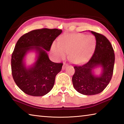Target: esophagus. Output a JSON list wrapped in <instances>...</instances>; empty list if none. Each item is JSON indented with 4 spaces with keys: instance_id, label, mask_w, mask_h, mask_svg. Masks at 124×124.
<instances>
[{
    "instance_id": "34e87169",
    "label": "esophagus",
    "mask_w": 124,
    "mask_h": 124,
    "mask_svg": "<svg viewBox=\"0 0 124 124\" xmlns=\"http://www.w3.org/2000/svg\"><path fill=\"white\" fill-rule=\"evenodd\" d=\"M68 66V64L66 63H64L63 64V66H62V70H64L65 68H66V67Z\"/></svg>"
}]
</instances>
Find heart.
Returning a JSON list of instances; mask_svg holds the SVG:
<instances>
[{"mask_svg": "<svg viewBox=\"0 0 124 124\" xmlns=\"http://www.w3.org/2000/svg\"><path fill=\"white\" fill-rule=\"evenodd\" d=\"M95 37L83 34H66L61 38L59 43H54L52 52L57 58H63L66 53L69 54V59L74 63H83L89 60L95 51Z\"/></svg>", "mask_w": 124, "mask_h": 124, "instance_id": "1", "label": "heart"}]
</instances>
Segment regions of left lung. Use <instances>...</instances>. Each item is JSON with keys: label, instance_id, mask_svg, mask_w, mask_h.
Wrapping results in <instances>:
<instances>
[{"label": "left lung", "instance_id": "8db88e82", "mask_svg": "<svg viewBox=\"0 0 124 124\" xmlns=\"http://www.w3.org/2000/svg\"><path fill=\"white\" fill-rule=\"evenodd\" d=\"M91 32L96 40L95 52L89 62L74 67L72 77L74 89L85 95H96L103 91L112 78L115 62L114 50L108 39L100 33ZM99 66L102 67V73L97 76L93 70Z\"/></svg>", "mask_w": 124, "mask_h": 124}]
</instances>
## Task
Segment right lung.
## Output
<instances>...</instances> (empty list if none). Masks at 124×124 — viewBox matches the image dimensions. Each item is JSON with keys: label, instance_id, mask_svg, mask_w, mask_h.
<instances>
[{"label": "right lung", "instance_id": "obj_1", "mask_svg": "<svg viewBox=\"0 0 124 124\" xmlns=\"http://www.w3.org/2000/svg\"><path fill=\"white\" fill-rule=\"evenodd\" d=\"M62 32L58 29H35L23 35L17 42L11 56L12 75L16 84L25 93L43 96L52 90L63 63L51 61L47 51ZM31 51L36 52L37 60L33 66L27 67L24 57Z\"/></svg>", "mask_w": 124, "mask_h": 124}]
</instances>
